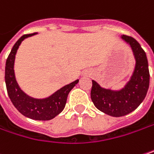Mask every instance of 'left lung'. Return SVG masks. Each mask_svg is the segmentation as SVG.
<instances>
[{
	"instance_id": "obj_1",
	"label": "left lung",
	"mask_w": 154,
	"mask_h": 154,
	"mask_svg": "<svg viewBox=\"0 0 154 154\" xmlns=\"http://www.w3.org/2000/svg\"><path fill=\"white\" fill-rule=\"evenodd\" d=\"M122 38L132 49L136 66L131 80L120 91L104 89L92 80L91 99L94 106L108 116L120 117L134 111L142 103L149 88L150 74L146 52L140 44L131 36Z\"/></svg>"
}]
</instances>
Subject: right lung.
I'll return each instance as SVG.
<instances>
[{
    "mask_svg": "<svg viewBox=\"0 0 154 154\" xmlns=\"http://www.w3.org/2000/svg\"><path fill=\"white\" fill-rule=\"evenodd\" d=\"M35 34L36 33H31L22 36L12 48L6 61L5 83L8 94L11 102L23 116L33 120L48 121L54 118L63 111L66 105L68 94L78 83V79L70 83L69 85L63 86V88L46 99H34L26 95L22 91L15 77V57L22 41L24 38Z\"/></svg>",
    "mask_w": 154,
    "mask_h": 154,
    "instance_id": "add662e5",
    "label": "right lung"
}]
</instances>
